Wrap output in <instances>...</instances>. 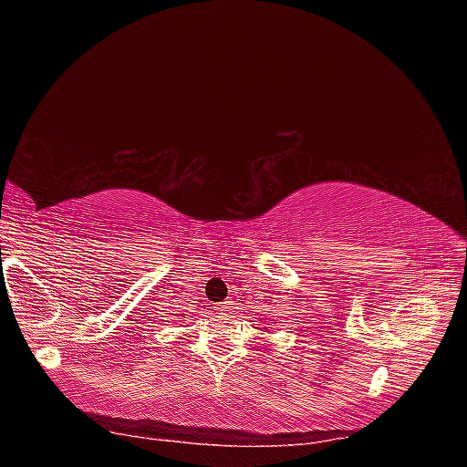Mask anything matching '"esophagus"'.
Here are the masks:
<instances>
[{
    "label": "esophagus",
    "mask_w": 467,
    "mask_h": 467,
    "mask_svg": "<svg viewBox=\"0 0 467 467\" xmlns=\"http://www.w3.org/2000/svg\"><path fill=\"white\" fill-rule=\"evenodd\" d=\"M231 306H233V301L228 299V301H223L218 306H214V309H216L218 313H228V311H231Z\"/></svg>",
    "instance_id": "obj_1"
}]
</instances>
